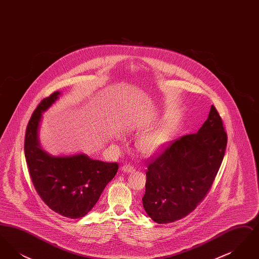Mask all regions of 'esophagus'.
<instances>
[{
  "label": "esophagus",
  "mask_w": 259,
  "mask_h": 259,
  "mask_svg": "<svg viewBox=\"0 0 259 259\" xmlns=\"http://www.w3.org/2000/svg\"><path fill=\"white\" fill-rule=\"evenodd\" d=\"M122 171L125 172H135V168L131 165H124L123 167L121 168Z\"/></svg>",
  "instance_id": "1"
}]
</instances>
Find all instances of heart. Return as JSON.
<instances>
[{
  "label": "heart",
  "instance_id": "b5f03b06",
  "mask_svg": "<svg viewBox=\"0 0 259 259\" xmlns=\"http://www.w3.org/2000/svg\"><path fill=\"white\" fill-rule=\"evenodd\" d=\"M172 140V128L168 125H161L140 136L136 142V148L144 156L151 157L167 148Z\"/></svg>",
  "mask_w": 259,
  "mask_h": 259
}]
</instances>
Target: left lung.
Masks as SVG:
<instances>
[{"label": "left lung", "instance_id": "8db88e82", "mask_svg": "<svg viewBox=\"0 0 259 259\" xmlns=\"http://www.w3.org/2000/svg\"><path fill=\"white\" fill-rule=\"evenodd\" d=\"M227 145L222 117L211 106L196 134L183 136L148 161L143 206L156 223L190 213L204 199L222 165Z\"/></svg>", "mask_w": 259, "mask_h": 259}]
</instances>
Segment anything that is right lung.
<instances>
[{
    "label": "right lung",
    "instance_id": "obj_1",
    "mask_svg": "<svg viewBox=\"0 0 259 259\" xmlns=\"http://www.w3.org/2000/svg\"><path fill=\"white\" fill-rule=\"evenodd\" d=\"M60 95L56 91L44 99L32 114L25 135V158L33 185L42 201L55 212L74 220L93 209L117 172L118 164L94 160L84 153L53 156L41 148L38 129L42 112Z\"/></svg>",
    "mask_w": 259,
    "mask_h": 259
}]
</instances>
